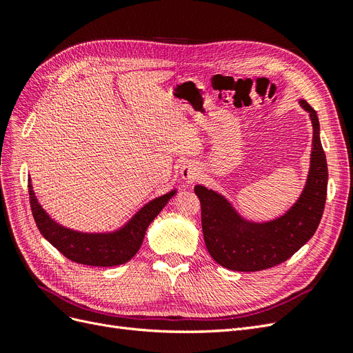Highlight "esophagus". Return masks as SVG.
Masks as SVG:
<instances>
[{"instance_id": "34e87169", "label": "esophagus", "mask_w": 353, "mask_h": 353, "mask_svg": "<svg viewBox=\"0 0 353 353\" xmlns=\"http://www.w3.org/2000/svg\"><path fill=\"white\" fill-rule=\"evenodd\" d=\"M181 176H183L187 183H193L199 176V168L193 162H185L181 166Z\"/></svg>"}]
</instances>
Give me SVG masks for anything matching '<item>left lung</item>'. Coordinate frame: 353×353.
I'll list each match as a JSON object with an SVG mask.
<instances>
[{
  "mask_svg": "<svg viewBox=\"0 0 353 353\" xmlns=\"http://www.w3.org/2000/svg\"><path fill=\"white\" fill-rule=\"evenodd\" d=\"M301 105L311 116L314 126L311 169L301 197L285 215L265 223L244 221L215 191L194 187L208 252L228 270L254 272L283 263L314 236L323 218L328 183L327 159L316 112L305 100Z\"/></svg>",
  "mask_w": 353,
  "mask_h": 353,
  "instance_id": "1",
  "label": "left lung"
}]
</instances>
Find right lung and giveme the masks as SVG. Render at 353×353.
I'll list each match as a JSON object with an SVG mask.
<instances>
[{
  "label": "right lung",
  "mask_w": 353,
  "mask_h": 353,
  "mask_svg": "<svg viewBox=\"0 0 353 353\" xmlns=\"http://www.w3.org/2000/svg\"><path fill=\"white\" fill-rule=\"evenodd\" d=\"M175 193L174 190L152 200L119 231L85 234L61 227L52 221L39 206L29 181L30 210L39 232L68 259L90 266H116L131 261L141 248L147 227Z\"/></svg>",
  "instance_id": "add662e5"
}]
</instances>
